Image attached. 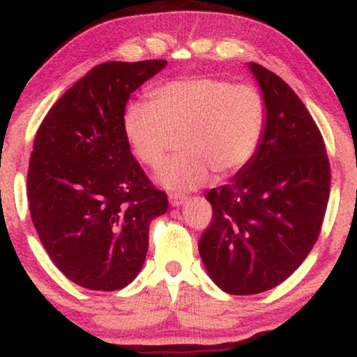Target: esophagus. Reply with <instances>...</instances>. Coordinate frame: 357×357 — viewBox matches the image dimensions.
Listing matches in <instances>:
<instances>
[{
    "label": "esophagus",
    "instance_id": "34e87169",
    "mask_svg": "<svg viewBox=\"0 0 357 357\" xmlns=\"http://www.w3.org/2000/svg\"><path fill=\"white\" fill-rule=\"evenodd\" d=\"M168 201H170V206H174V208H178V206H182L183 202H185V195L170 194V195H168Z\"/></svg>",
    "mask_w": 357,
    "mask_h": 357
}]
</instances>
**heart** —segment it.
I'll list each match as a JSON object with an SVG mask.
<instances>
[{
  "instance_id": "heart-1",
  "label": "heart",
  "mask_w": 357,
  "mask_h": 357,
  "mask_svg": "<svg viewBox=\"0 0 357 357\" xmlns=\"http://www.w3.org/2000/svg\"><path fill=\"white\" fill-rule=\"evenodd\" d=\"M151 102L126 105L122 129L132 155L158 168L182 136L180 151L158 174L174 192L197 189L213 172L226 178L255 158L266 132V102L259 88L225 78H183L156 85Z\"/></svg>"
}]
</instances>
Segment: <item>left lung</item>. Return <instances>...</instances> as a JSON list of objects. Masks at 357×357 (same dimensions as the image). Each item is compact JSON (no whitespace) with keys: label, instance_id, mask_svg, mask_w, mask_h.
Here are the masks:
<instances>
[{"label":"left lung","instance_id":"obj_1","mask_svg":"<svg viewBox=\"0 0 357 357\" xmlns=\"http://www.w3.org/2000/svg\"><path fill=\"white\" fill-rule=\"evenodd\" d=\"M266 102L262 144L231 183L208 190L211 225L199 254L229 294H257L289 278L320 235L331 163L320 129L275 73L250 63Z\"/></svg>","mask_w":357,"mask_h":357}]
</instances>
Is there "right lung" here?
Returning <instances> with one entry per match:
<instances>
[{
  "mask_svg": "<svg viewBox=\"0 0 357 357\" xmlns=\"http://www.w3.org/2000/svg\"><path fill=\"white\" fill-rule=\"evenodd\" d=\"M165 64H98L37 129L26 174L30 218L57 269L86 289L128 286L146 259L149 221L168 209L122 129L129 95Z\"/></svg>",
  "mask_w": 357,
  "mask_h": 357,
  "instance_id": "1",
  "label": "right lung"
}]
</instances>
